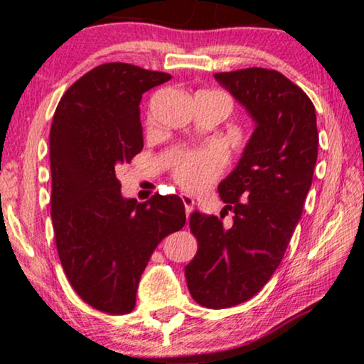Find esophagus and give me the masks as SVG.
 I'll list each match as a JSON object with an SVG mask.
<instances>
[{
  "label": "esophagus",
  "mask_w": 364,
  "mask_h": 364,
  "mask_svg": "<svg viewBox=\"0 0 364 364\" xmlns=\"http://www.w3.org/2000/svg\"><path fill=\"white\" fill-rule=\"evenodd\" d=\"M181 198H182L183 207H186V213H187V217H188L192 213V210H193V205H196V202H193V197L187 196V193H182Z\"/></svg>",
  "instance_id": "1"
}]
</instances>
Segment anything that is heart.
Returning a JSON list of instances; mask_svg holds the SVG:
<instances>
[{"label": "heart", "instance_id": "b5f03b06", "mask_svg": "<svg viewBox=\"0 0 364 364\" xmlns=\"http://www.w3.org/2000/svg\"><path fill=\"white\" fill-rule=\"evenodd\" d=\"M227 152L218 146H207L181 154L172 166V177L183 191L202 192L222 176Z\"/></svg>", "mask_w": 364, "mask_h": 364}]
</instances>
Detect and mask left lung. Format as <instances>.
Wrapping results in <instances>:
<instances>
[{"mask_svg":"<svg viewBox=\"0 0 364 364\" xmlns=\"http://www.w3.org/2000/svg\"><path fill=\"white\" fill-rule=\"evenodd\" d=\"M215 79L255 121L242 159L218 186L220 217L193 212L188 220L198 242L186 267L188 291L220 310L250 300L280 265L311 187L318 129L310 97L282 73L247 68ZM228 210L230 228L223 225Z\"/></svg>","mask_w":364,"mask_h":364,"instance_id":"8db88e82","label":"left lung"}]
</instances>
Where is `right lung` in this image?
<instances>
[{
  "label": "right lung",
  "instance_id": "right-lung-1",
  "mask_svg": "<svg viewBox=\"0 0 364 364\" xmlns=\"http://www.w3.org/2000/svg\"><path fill=\"white\" fill-rule=\"evenodd\" d=\"M167 73L107 63L64 92L49 132L51 218L58 255L74 291L109 315L136 306L142 272L168 233L186 225L177 196L124 198L119 167L142 151V94Z\"/></svg>",
  "mask_w": 364,
  "mask_h": 364
}]
</instances>
